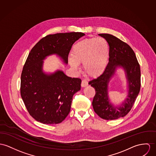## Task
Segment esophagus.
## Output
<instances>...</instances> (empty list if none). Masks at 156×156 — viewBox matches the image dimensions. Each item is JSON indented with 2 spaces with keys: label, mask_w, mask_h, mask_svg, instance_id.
<instances>
[{
  "label": "esophagus",
  "mask_w": 156,
  "mask_h": 156,
  "mask_svg": "<svg viewBox=\"0 0 156 156\" xmlns=\"http://www.w3.org/2000/svg\"><path fill=\"white\" fill-rule=\"evenodd\" d=\"M88 85V81H87V80H82V82H81V87H85L87 86Z\"/></svg>",
  "instance_id": "obj_1"
}]
</instances>
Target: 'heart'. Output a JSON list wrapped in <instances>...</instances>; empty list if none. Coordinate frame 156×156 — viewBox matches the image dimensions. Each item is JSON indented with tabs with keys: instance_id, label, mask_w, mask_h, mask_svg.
Segmentation results:
<instances>
[{
	"instance_id": "b5f03b06",
	"label": "heart",
	"mask_w": 156,
	"mask_h": 156,
	"mask_svg": "<svg viewBox=\"0 0 156 156\" xmlns=\"http://www.w3.org/2000/svg\"><path fill=\"white\" fill-rule=\"evenodd\" d=\"M69 63L75 70L83 63L85 73L92 77L100 75L106 69L109 58V48L103 37L88 38L77 42L72 48Z\"/></svg>"
}]
</instances>
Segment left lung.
I'll return each instance as SVG.
<instances>
[{
	"instance_id": "1",
	"label": "left lung",
	"mask_w": 156,
	"mask_h": 156,
	"mask_svg": "<svg viewBox=\"0 0 156 156\" xmlns=\"http://www.w3.org/2000/svg\"><path fill=\"white\" fill-rule=\"evenodd\" d=\"M99 36L105 38L108 44L109 59L103 73L88 83L96 91L92 105L96 114L101 118L114 120L124 117L132 108L140 91V66L133 50L127 43L109 34H99ZM119 66L125 70L129 90L128 98L120 107L117 108L108 99V84Z\"/></svg>"
}]
</instances>
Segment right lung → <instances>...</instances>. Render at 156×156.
Wrapping results in <instances>:
<instances>
[{
	"mask_svg": "<svg viewBox=\"0 0 156 156\" xmlns=\"http://www.w3.org/2000/svg\"><path fill=\"white\" fill-rule=\"evenodd\" d=\"M85 34L72 32L50 34L31 50L21 76V96L30 115L44 124H58L68 115L72 97L80 90L81 80L61 71L50 75L43 72L46 56L56 54L65 63L72 44Z\"/></svg>",
	"mask_w": 156,
	"mask_h": 156,
	"instance_id": "1",
	"label": "right lung"
}]
</instances>
